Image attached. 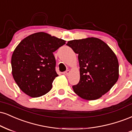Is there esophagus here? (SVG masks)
<instances>
[{"label":"esophagus","mask_w":132,"mask_h":132,"mask_svg":"<svg viewBox=\"0 0 132 132\" xmlns=\"http://www.w3.org/2000/svg\"><path fill=\"white\" fill-rule=\"evenodd\" d=\"M70 73V71L69 70H67V71H65V72H63V74L64 75H69V74Z\"/></svg>","instance_id":"34e87169"}]
</instances>
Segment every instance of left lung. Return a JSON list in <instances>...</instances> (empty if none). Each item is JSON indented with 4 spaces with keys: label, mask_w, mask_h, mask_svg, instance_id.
I'll use <instances>...</instances> for the list:
<instances>
[{
    "label": "left lung",
    "mask_w": 132,
    "mask_h": 132,
    "mask_svg": "<svg viewBox=\"0 0 132 132\" xmlns=\"http://www.w3.org/2000/svg\"><path fill=\"white\" fill-rule=\"evenodd\" d=\"M78 54L80 81L74 92L86 100H96L108 93L119 78L117 56L106 43L96 38L70 41L67 44Z\"/></svg>",
    "instance_id": "8db88e82"
}]
</instances>
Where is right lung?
<instances>
[{"instance_id": "add662e5", "label": "right lung", "mask_w": 132, "mask_h": 132, "mask_svg": "<svg viewBox=\"0 0 132 132\" xmlns=\"http://www.w3.org/2000/svg\"><path fill=\"white\" fill-rule=\"evenodd\" d=\"M65 41L44 32L28 36L14 50L11 59L12 75L18 87L32 97L47 93L58 75L53 52Z\"/></svg>"}]
</instances>
